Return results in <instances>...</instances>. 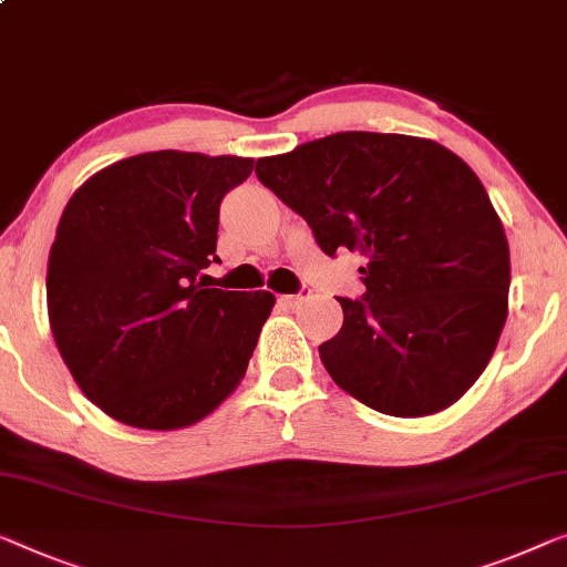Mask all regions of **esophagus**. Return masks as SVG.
Wrapping results in <instances>:
<instances>
[{
	"mask_svg": "<svg viewBox=\"0 0 567 567\" xmlns=\"http://www.w3.org/2000/svg\"><path fill=\"white\" fill-rule=\"evenodd\" d=\"M308 295H310V290H308V287H302V290H300L298 295H282V298H280V302H282V306H285V308H298V306H300V302L308 298Z\"/></svg>",
	"mask_w": 567,
	"mask_h": 567,
	"instance_id": "obj_1",
	"label": "esophagus"
}]
</instances>
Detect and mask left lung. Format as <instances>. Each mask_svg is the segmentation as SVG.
<instances>
[{"mask_svg": "<svg viewBox=\"0 0 567 567\" xmlns=\"http://www.w3.org/2000/svg\"><path fill=\"white\" fill-rule=\"evenodd\" d=\"M255 171L328 257L364 259V295L338 298L341 331L318 346L333 382L394 417L458 400L492 359L509 295V244L476 173L433 140L377 132L306 142Z\"/></svg>", "mask_w": 567, "mask_h": 567, "instance_id": "left-lung-1", "label": "left lung"}]
</instances>
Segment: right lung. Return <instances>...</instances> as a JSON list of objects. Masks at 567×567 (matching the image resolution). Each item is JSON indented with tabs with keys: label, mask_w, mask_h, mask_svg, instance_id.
I'll list each match as a JSON object with an SVG mask.
<instances>
[{
	"label": "right lung",
	"mask_w": 567,
	"mask_h": 567,
	"mask_svg": "<svg viewBox=\"0 0 567 567\" xmlns=\"http://www.w3.org/2000/svg\"><path fill=\"white\" fill-rule=\"evenodd\" d=\"M249 157L159 150L91 175L58 224L48 316L75 384L109 417L188 427L247 371L272 292L208 287L218 208Z\"/></svg>",
	"instance_id": "1"
}]
</instances>
